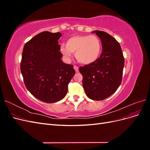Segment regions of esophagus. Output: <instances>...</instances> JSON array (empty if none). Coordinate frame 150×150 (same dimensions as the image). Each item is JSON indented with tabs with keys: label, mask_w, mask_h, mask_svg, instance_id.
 I'll return each instance as SVG.
<instances>
[{
	"label": "esophagus",
	"mask_w": 150,
	"mask_h": 150,
	"mask_svg": "<svg viewBox=\"0 0 150 150\" xmlns=\"http://www.w3.org/2000/svg\"><path fill=\"white\" fill-rule=\"evenodd\" d=\"M74 69L75 71L77 72H78L79 71V67H78V66H74Z\"/></svg>",
	"instance_id": "34e87169"
}]
</instances>
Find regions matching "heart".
<instances>
[{
  "instance_id": "b5f03b06",
  "label": "heart",
  "mask_w": 150,
  "mask_h": 150,
  "mask_svg": "<svg viewBox=\"0 0 150 150\" xmlns=\"http://www.w3.org/2000/svg\"><path fill=\"white\" fill-rule=\"evenodd\" d=\"M60 51L67 57L75 52L76 59L85 65L93 64L100 56L102 51L101 40L94 35H77L67 39L66 45L61 44Z\"/></svg>"
}]
</instances>
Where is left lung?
I'll use <instances>...</instances> for the list:
<instances>
[{
	"mask_svg": "<svg viewBox=\"0 0 150 150\" xmlns=\"http://www.w3.org/2000/svg\"><path fill=\"white\" fill-rule=\"evenodd\" d=\"M101 39L102 53L93 64L80 67L83 86L89 98L101 101L114 93L121 83L125 58L119 42L107 33L94 30Z\"/></svg>",
	"mask_w": 150,
	"mask_h": 150,
	"instance_id": "obj_1",
	"label": "left lung"
}]
</instances>
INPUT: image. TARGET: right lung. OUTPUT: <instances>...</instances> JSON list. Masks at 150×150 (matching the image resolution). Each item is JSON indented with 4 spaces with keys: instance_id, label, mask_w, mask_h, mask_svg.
Returning a JSON list of instances; mask_svg holds the SVG:
<instances>
[{
    "instance_id": "add662e5",
    "label": "right lung",
    "mask_w": 150,
    "mask_h": 150,
    "mask_svg": "<svg viewBox=\"0 0 150 150\" xmlns=\"http://www.w3.org/2000/svg\"><path fill=\"white\" fill-rule=\"evenodd\" d=\"M62 34L42 32L24 45L21 71L25 87L33 96L47 103L61 100L75 74L73 66L61 60L58 40Z\"/></svg>"
}]
</instances>
